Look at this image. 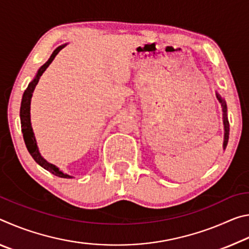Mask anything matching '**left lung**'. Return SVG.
<instances>
[{"label":"left lung","mask_w":249,"mask_h":249,"mask_svg":"<svg viewBox=\"0 0 249 249\" xmlns=\"http://www.w3.org/2000/svg\"><path fill=\"white\" fill-rule=\"evenodd\" d=\"M217 99L220 102L222 103V107H223V120H224V128H225V135H224V148L227 145V142H229V135H230V125H229V121H227V116H226V104L225 101L222 100V98L218 94H216Z\"/></svg>","instance_id":"8db88e82"}]
</instances>
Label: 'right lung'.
<instances>
[{"label":"right lung","mask_w":249,"mask_h":249,"mask_svg":"<svg viewBox=\"0 0 249 249\" xmlns=\"http://www.w3.org/2000/svg\"><path fill=\"white\" fill-rule=\"evenodd\" d=\"M65 46L66 45H62V46H60V47H58L56 50H54L52 56H50V58L48 59V61L46 62L44 66L40 67V69L38 70V72H37L35 79H34L33 81L28 84L27 89L25 90L24 94H23L22 104H20L19 116H20V125H22V133H23L25 145H26L27 150L29 151V154H31L34 160H35V161L38 163L39 166L45 168V169L48 170L49 172H52V174L54 176L60 177V178H72L71 176H68V175L64 174V172H61L56 166H53V165H52V163L46 161V160L40 156L39 151H38V147H37V144H36L35 136H34V133H33V128L31 125V113H29V111H31V99L33 95V92H34V90H35V87L37 86V83H38L40 77L44 73V71L48 68V66L52 64L53 58L57 56V53L60 52V50L64 48Z\"/></svg>","instance_id":"add662e5"}]
</instances>
